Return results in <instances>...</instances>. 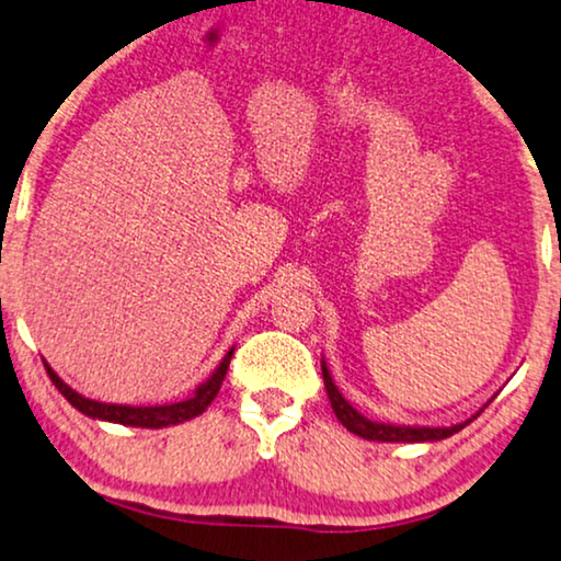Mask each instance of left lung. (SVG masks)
Masks as SVG:
<instances>
[{
	"mask_svg": "<svg viewBox=\"0 0 561 561\" xmlns=\"http://www.w3.org/2000/svg\"><path fill=\"white\" fill-rule=\"evenodd\" d=\"M320 369H323V382H325V392L328 400H331V408L339 421L346 425V431L356 433V436L367 438V442H382V444H431V442H444V438L459 433L465 425H469L472 417L482 413H477L469 417L465 423L457 425H402V423H379L371 421V417L362 415L358 410L351 405V402L343 398L339 387H335L331 369L325 367V358H320Z\"/></svg>",
	"mask_w": 561,
	"mask_h": 561,
	"instance_id": "obj_1",
	"label": "left lung"
}]
</instances>
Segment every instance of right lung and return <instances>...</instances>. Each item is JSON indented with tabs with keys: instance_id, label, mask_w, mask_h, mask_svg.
Segmentation results:
<instances>
[{
	"instance_id": "add662e5",
	"label": "right lung",
	"mask_w": 561,
	"mask_h": 561,
	"mask_svg": "<svg viewBox=\"0 0 561 561\" xmlns=\"http://www.w3.org/2000/svg\"><path fill=\"white\" fill-rule=\"evenodd\" d=\"M236 346L222 356V362L215 367L210 377L205 379L203 385L194 390L192 398L179 400V402H167V405H117V402H100L92 398H84L77 390H71L69 385L64 382L61 377L50 369V364L46 362L48 377L50 382L58 387V392L64 394L66 400L71 402L79 413H84L87 417H94V421H107V423H119V425H133V428H167V425H179L184 421H192V417L203 415L207 405L215 400V394L220 392L222 379H226L230 356H233Z\"/></svg>"
}]
</instances>
